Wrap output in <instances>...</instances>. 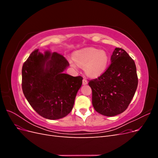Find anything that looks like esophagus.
<instances>
[{
    "label": "esophagus",
    "mask_w": 158,
    "mask_h": 158,
    "mask_svg": "<svg viewBox=\"0 0 158 158\" xmlns=\"http://www.w3.org/2000/svg\"><path fill=\"white\" fill-rule=\"evenodd\" d=\"M82 84H83V85H86V84H88V80H87L86 79L84 78L83 80H82Z\"/></svg>",
    "instance_id": "34e87169"
}]
</instances>
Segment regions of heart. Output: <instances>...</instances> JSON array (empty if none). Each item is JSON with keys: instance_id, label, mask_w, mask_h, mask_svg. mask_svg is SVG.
Returning <instances> with one entry per match:
<instances>
[{"instance_id": "heart-1", "label": "heart", "mask_w": 158, "mask_h": 158, "mask_svg": "<svg viewBox=\"0 0 158 158\" xmlns=\"http://www.w3.org/2000/svg\"><path fill=\"white\" fill-rule=\"evenodd\" d=\"M73 58L74 59L69 60L71 66L84 67L85 74L92 78L101 76L107 69L109 63V57L106 52L95 48L76 52Z\"/></svg>"}]
</instances>
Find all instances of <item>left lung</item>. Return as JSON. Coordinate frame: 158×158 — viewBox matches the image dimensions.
Returning a JSON list of instances; mask_svg holds the SVG:
<instances>
[{"label": "left lung", "mask_w": 158, "mask_h": 158, "mask_svg": "<svg viewBox=\"0 0 158 158\" xmlns=\"http://www.w3.org/2000/svg\"><path fill=\"white\" fill-rule=\"evenodd\" d=\"M111 64L98 78L89 80L92 105L98 113L113 117L127 109L138 86L135 63L121 48H115Z\"/></svg>", "instance_id": "1"}]
</instances>
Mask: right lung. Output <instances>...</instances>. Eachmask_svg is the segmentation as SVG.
<instances>
[{
	"instance_id": "right-lung-1",
	"label": "right lung",
	"mask_w": 158,
	"mask_h": 158,
	"mask_svg": "<svg viewBox=\"0 0 158 158\" xmlns=\"http://www.w3.org/2000/svg\"><path fill=\"white\" fill-rule=\"evenodd\" d=\"M38 51H33L23 64V93L41 117L51 120L63 118L73 108L83 78L63 73L69 63L62 55L49 51L43 55Z\"/></svg>"
}]
</instances>
